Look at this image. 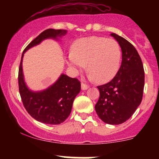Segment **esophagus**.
I'll list each match as a JSON object with an SVG mask.
<instances>
[{
  "label": "esophagus",
  "mask_w": 159,
  "mask_h": 159,
  "mask_svg": "<svg viewBox=\"0 0 159 159\" xmlns=\"http://www.w3.org/2000/svg\"><path fill=\"white\" fill-rule=\"evenodd\" d=\"M88 88H89L88 85L85 84H84V83H81V90H87Z\"/></svg>",
  "instance_id": "esophagus-1"
}]
</instances>
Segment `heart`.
<instances>
[{
    "instance_id": "obj_1",
    "label": "heart",
    "mask_w": 159,
    "mask_h": 159,
    "mask_svg": "<svg viewBox=\"0 0 159 159\" xmlns=\"http://www.w3.org/2000/svg\"><path fill=\"white\" fill-rule=\"evenodd\" d=\"M120 59L121 50L116 40L90 36L75 42L66 61L75 74L83 71L87 64L89 78L103 83L116 75Z\"/></svg>"
}]
</instances>
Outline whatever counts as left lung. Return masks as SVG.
<instances>
[{
  "instance_id": "8db88e82",
  "label": "left lung",
  "mask_w": 159,
  "mask_h": 159,
  "mask_svg": "<svg viewBox=\"0 0 159 159\" xmlns=\"http://www.w3.org/2000/svg\"><path fill=\"white\" fill-rule=\"evenodd\" d=\"M111 36L121 48L122 63L110 82L97 87L100 96L95 110L104 123L119 125L129 120L141 102L144 69L136 48L122 36L114 33Z\"/></svg>"
}]
</instances>
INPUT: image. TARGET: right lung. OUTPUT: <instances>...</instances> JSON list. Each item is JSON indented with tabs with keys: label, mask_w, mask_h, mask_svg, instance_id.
<instances>
[{
	"label": "right lung",
	"mask_w": 159,
	"mask_h": 159,
	"mask_svg": "<svg viewBox=\"0 0 159 159\" xmlns=\"http://www.w3.org/2000/svg\"><path fill=\"white\" fill-rule=\"evenodd\" d=\"M66 30L47 29L36 37L24 50L19 69V93L24 106L29 114L37 121L50 125L64 122L70 114L75 98L81 90V83L77 78L61 74L58 79L48 88L33 91L25 81L22 61L25 53L43 40H58L66 34Z\"/></svg>",
	"instance_id": "obj_1"
}]
</instances>
